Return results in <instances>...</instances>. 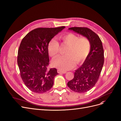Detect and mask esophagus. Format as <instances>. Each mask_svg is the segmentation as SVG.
Segmentation results:
<instances>
[{
	"label": "esophagus",
	"mask_w": 121,
	"mask_h": 121,
	"mask_svg": "<svg viewBox=\"0 0 121 121\" xmlns=\"http://www.w3.org/2000/svg\"><path fill=\"white\" fill-rule=\"evenodd\" d=\"M57 72L59 74H65L66 73V71H62L60 69H58L57 70Z\"/></svg>",
	"instance_id": "obj_1"
}]
</instances>
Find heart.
Instances as JSON below:
<instances>
[{
	"instance_id": "1",
	"label": "heart",
	"mask_w": 121,
	"mask_h": 121,
	"mask_svg": "<svg viewBox=\"0 0 121 121\" xmlns=\"http://www.w3.org/2000/svg\"><path fill=\"white\" fill-rule=\"evenodd\" d=\"M60 39L63 43L68 46L65 54L67 55L59 56L53 61L54 66L62 71L72 69L76 63L79 64L83 62L88 55L91 49V44L86 37H80L73 33H67L60 36ZM59 44L53 38L48 46L49 54L53 58L55 57L59 53Z\"/></svg>"
}]
</instances>
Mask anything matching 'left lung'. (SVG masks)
<instances>
[{
    "label": "left lung",
    "instance_id": "8db88e82",
    "mask_svg": "<svg viewBox=\"0 0 121 121\" xmlns=\"http://www.w3.org/2000/svg\"><path fill=\"white\" fill-rule=\"evenodd\" d=\"M86 37L90 42L91 49L82 65L75 70L74 77L67 85L72 91L85 93L94 87L100 75L104 62V53L99 36L87 27L68 29Z\"/></svg>",
    "mask_w": 121,
    "mask_h": 121
}]
</instances>
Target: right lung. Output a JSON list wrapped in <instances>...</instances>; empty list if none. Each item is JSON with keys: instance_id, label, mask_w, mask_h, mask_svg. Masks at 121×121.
<instances>
[{"instance_id": "add662e5", "label": "right lung", "mask_w": 121, "mask_h": 121, "mask_svg": "<svg viewBox=\"0 0 121 121\" xmlns=\"http://www.w3.org/2000/svg\"><path fill=\"white\" fill-rule=\"evenodd\" d=\"M65 27L36 28L22 40L17 64L22 80L32 92L43 93L52 87L54 77L58 73L56 68L48 69V46L50 40Z\"/></svg>"}]
</instances>
